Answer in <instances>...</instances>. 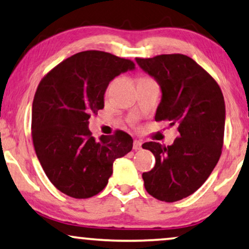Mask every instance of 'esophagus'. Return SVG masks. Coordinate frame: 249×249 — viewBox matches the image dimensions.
Listing matches in <instances>:
<instances>
[{"mask_svg": "<svg viewBox=\"0 0 249 249\" xmlns=\"http://www.w3.org/2000/svg\"><path fill=\"white\" fill-rule=\"evenodd\" d=\"M132 148L135 149V151H138V149L142 148V142L141 141H134V145H132Z\"/></svg>", "mask_w": 249, "mask_h": 249, "instance_id": "obj_1", "label": "esophagus"}]
</instances>
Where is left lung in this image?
Listing matches in <instances>:
<instances>
[{
	"mask_svg": "<svg viewBox=\"0 0 249 249\" xmlns=\"http://www.w3.org/2000/svg\"><path fill=\"white\" fill-rule=\"evenodd\" d=\"M136 62L154 78L162 91L155 120L178 124L172 145L148 142L142 148L155 156V166L142 173L145 189L163 202L192 195L206 181L223 146L226 105L219 85L192 57L162 54Z\"/></svg>",
	"mask_w": 249,
	"mask_h": 249,
	"instance_id": "left-lung-1",
	"label": "left lung"
}]
</instances>
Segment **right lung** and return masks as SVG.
I'll return each mask as SVG.
<instances>
[{
    "label": "right lung",
    "instance_id": "1",
    "mask_svg": "<svg viewBox=\"0 0 249 249\" xmlns=\"http://www.w3.org/2000/svg\"><path fill=\"white\" fill-rule=\"evenodd\" d=\"M135 63L102 51L68 57L40 80L33 102L32 136L37 159L60 192L89 198L107 185L113 162L132 149V138L118 130L96 141L90 114L104 107L105 90Z\"/></svg>",
    "mask_w": 249,
    "mask_h": 249
}]
</instances>
